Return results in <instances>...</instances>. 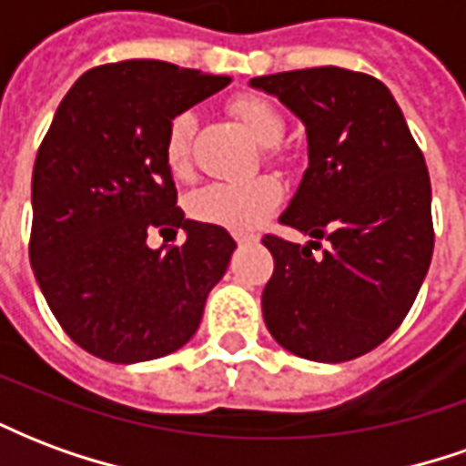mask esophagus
<instances>
[{
    "mask_svg": "<svg viewBox=\"0 0 466 466\" xmlns=\"http://www.w3.org/2000/svg\"><path fill=\"white\" fill-rule=\"evenodd\" d=\"M234 239H237V244H239V247H247V244H254L257 242V239H259V237H254V234H234Z\"/></svg>",
    "mask_w": 466,
    "mask_h": 466,
    "instance_id": "esophagus-1",
    "label": "esophagus"
}]
</instances>
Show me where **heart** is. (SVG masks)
<instances>
[{
	"mask_svg": "<svg viewBox=\"0 0 466 466\" xmlns=\"http://www.w3.org/2000/svg\"><path fill=\"white\" fill-rule=\"evenodd\" d=\"M239 122L249 129L257 142L277 144L284 134V119L279 109L259 95H239L229 102ZM194 115L179 112L167 127L164 137V164L172 177L184 179L192 172V137ZM269 157L277 159L279 152L269 149ZM282 202V187L272 177H249V179H227V182H209L199 187L189 197V214L194 219L207 224H219L234 232L254 229L269 217Z\"/></svg>",
	"mask_w": 466,
	"mask_h": 466,
	"instance_id": "1",
	"label": "heart"
}]
</instances>
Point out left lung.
<instances>
[{"mask_svg": "<svg viewBox=\"0 0 466 466\" xmlns=\"http://www.w3.org/2000/svg\"><path fill=\"white\" fill-rule=\"evenodd\" d=\"M307 127L309 167L284 227L327 239L312 248L264 234L274 272L267 329L312 361H350L380 347L411 309L434 249L424 154L380 79L342 66L254 76Z\"/></svg>", "mask_w": 466, "mask_h": 466, "instance_id": "1", "label": "left lung"}]
</instances>
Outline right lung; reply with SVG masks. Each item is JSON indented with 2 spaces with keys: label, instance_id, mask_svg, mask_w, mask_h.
<instances>
[{
  "label": "right lung",
  "instance_id": "right-lung-1",
  "mask_svg": "<svg viewBox=\"0 0 466 466\" xmlns=\"http://www.w3.org/2000/svg\"><path fill=\"white\" fill-rule=\"evenodd\" d=\"M229 85L157 59L102 65L66 92L32 172L29 262L72 342L115 364L192 339L234 252L217 224L184 219L164 164L174 116ZM157 228L187 242L149 250Z\"/></svg>",
  "mask_w": 466,
  "mask_h": 466
}]
</instances>
